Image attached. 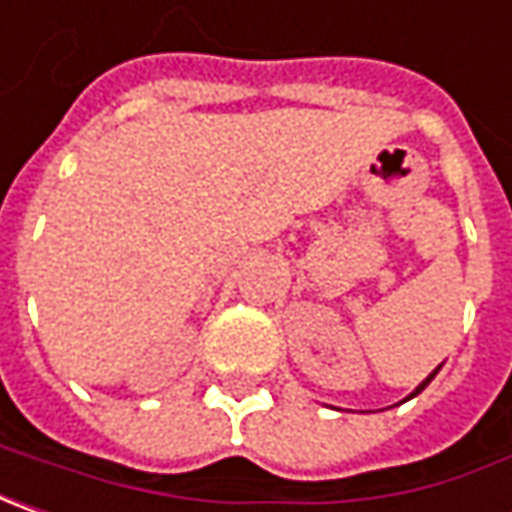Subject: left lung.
Here are the masks:
<instances>
[{"instance_id": "1", "label": "left lung", "mask_w": 512, "mask_h": 512, "mask_svg": "<svg viewBox=\"0 0 512 512\" xmlns=\"http://www.w3.org/2000/svg\"><path fill=\"white\" fill-rule=\"evenodd\" d=\"M436 371H439V368H436ZM436 371H433L431 377L425 379V382H422V385H419V388H416V391H414V394H411V397H416V394H419V391H425V385H428V382H431V379H433V377H436Z\"/></svg>"}]
</instances>
